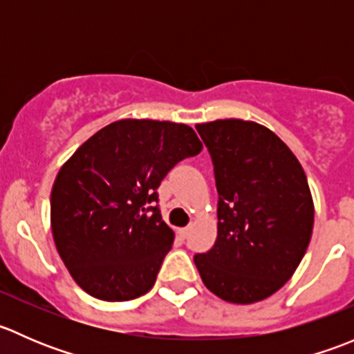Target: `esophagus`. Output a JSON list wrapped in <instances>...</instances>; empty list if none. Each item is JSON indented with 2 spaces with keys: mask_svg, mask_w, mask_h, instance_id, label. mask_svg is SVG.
I'll use <instances>...</instances> for the list:
<instances>
[{
  "mask_svg": "<svg viewBox=\"0 0 354 354\" xmlns=\"http://www.w3.org/2000/svg\"><path fill=\"white\" fill-rule=\"evenodd\" d=\"M190 231H192V227L188 226V227H181V230H178V234H180L181 238H188V234H190Z\"/></svg>",
  "mask_w": 354,
  "mask_h": 354,
  "instance_id": "1",
  "label": "esophagus"
}]
</instances>
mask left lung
Returning a JSON list of instances; mask_svg holds the SVG:
<instances>
[{"label":"left lung","mask_w":354,"mask_h":354,"mask_svg":"<svg viewBox=\"0 0 354 354\" xmlns=\"http://www.w3.org/2000/svg\"><path fill=\"white\" fill-rule=\"evenodd\" d=\"M214 164L217 238L194 257L209 291L236 305L262 301L298 269L313 230V198L291 149L255 121L197 124Z\"/></svg>","instance_id":"8db88e82"}]
</instances>
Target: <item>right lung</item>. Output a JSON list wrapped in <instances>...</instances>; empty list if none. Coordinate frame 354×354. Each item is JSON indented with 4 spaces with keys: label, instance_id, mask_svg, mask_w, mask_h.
I'll list each match as a JSON object with an SVG mask.
<instances>
[{
    "label": "right lung",
    "instance_id": "add662e5",
    "mask_svg": "<svg viewBox=\"0 0 354 354\" xmlns=\"http://www.w3.org/2000/svg\"><path fill=\"white\" fill-rule=\"evenodd\" d=\"M200 151L202 142L188 124L120 120L63 164L51 190V231L85 292L128 301L152 289L174 241L154 205L156 190L180 160Z\"/></svg>",
    "mask_w": 354,
    "mask_h": 354
}]
</instances>
